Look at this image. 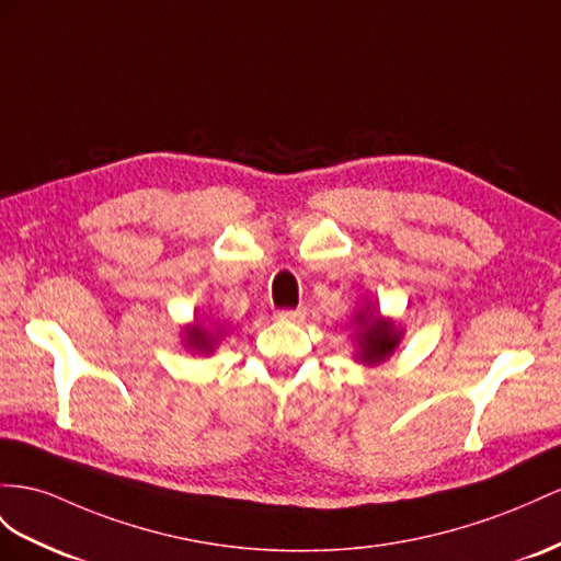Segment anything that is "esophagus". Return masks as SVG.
<instances>
[{
    "label": "esophagus",
    "mask_w": 561,
    "mask_h": 561,
    "mask_svg": "<svg viewBox=\"0 0 561 561\" xmlns=\"http://www.w3.org/2000/svg\"><path fill=\"white\" fill-rule=\"evenodd\" d=\"M275 318L279 322H304L306 320V310L304 308H296V310H279Z\"/></svg>",
    "instance_id": "esophagus-1"
}]
</instances>
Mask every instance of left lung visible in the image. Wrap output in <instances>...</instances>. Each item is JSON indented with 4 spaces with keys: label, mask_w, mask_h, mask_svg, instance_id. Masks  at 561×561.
<instances>
[{
    "label": "left lung",
    "mask_w": 561,
    "mask_h": 561,
    "mask_svg": "<svg viewBox=\"0 0 561 561\" xmlns=\"http://www.w3.org/2000/svg\"><path fill=\"white\" fill-rule=\"evenodd\" d=\"M400 336H403V329H398L393 320L381 318L379 310L371 304H365V308L355 312V357L363 365H381L398 348Z\"/></svg>",
    "instance_id": "1"
}]
</instances>
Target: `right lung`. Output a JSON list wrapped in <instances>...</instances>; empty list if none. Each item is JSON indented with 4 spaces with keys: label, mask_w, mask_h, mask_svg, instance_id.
<instances>
[{
    "label": "right lung",
    "mask_w": 561,
    "mask_h": 561,
    "mask_svg": "<svg viewBox=\"0 0 561 561\" xmlns=\"http://www.w3.org/2000/svg\"><path fill=\"white\" fill-rule=\"evenodd\" d=\"M220 336V332H218ZM184 343L186 348H192L194 353H204V355H210L215 351V334L210 332V329H206L201 322H194L184 329Z\"/></svg>",
    "instance_id": "obj_1"
}]
</instances>
